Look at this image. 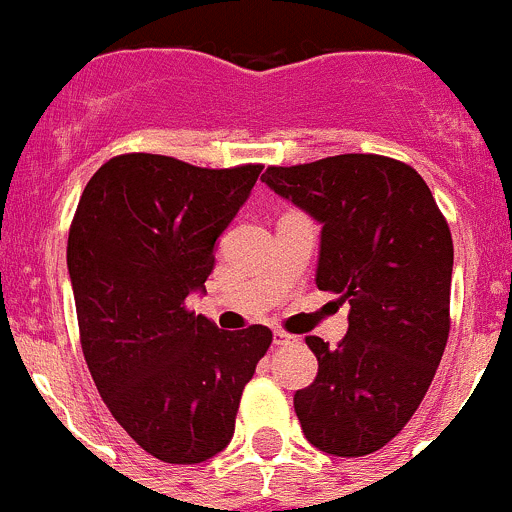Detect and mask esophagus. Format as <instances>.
Wrapping results in <instances>:
<instances>
[{"instance_id": "esophagus-1", "label": "esophagus", "mask_w": 512, "mask_h": 512, "mask_svg": "<svg viewBox=\"0 0 512 512\" xmlns=\"http://www.w3.org/2000/svg\"><path fill=\"white\" fill-rule=\"evenodd\" d=\"M292 342H294L292 334L282 332V329H277V332L272 334V344H275V347H287V344H292Z\"/></svg>"}]
</instances>
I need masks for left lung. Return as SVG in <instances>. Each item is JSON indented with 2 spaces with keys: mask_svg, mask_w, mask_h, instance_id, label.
Masks as SVG:
<instances>
[{
  "mask_svg": "<svg viewBox=\"0 0 512 512\" xmlns=\"http://www.w3.org/2000/svg\"><path fill=\"white\" fill-rule=\"evenodd\" d=\"M265 185L322 225L317 287L349 299L339 347L307 337L317 379L294 394L307 441L339 458L379 451L416 414L448 342L453 240L411 165L344 153L267 168Z\"/></svg>",
  "mask_w": 512,
  "mask_h": 512,
  "instance_id": "left-lung-1",
  "label": "left lung"
}]
</instances>
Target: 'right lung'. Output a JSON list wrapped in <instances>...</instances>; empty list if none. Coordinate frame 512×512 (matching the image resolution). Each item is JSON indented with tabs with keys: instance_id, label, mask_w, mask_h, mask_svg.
I'll return each mask as SVG.
<instances>
[{
	"instance_id": "right-lung-1",
	"label": "right lung",
	"mask_w": 512,
	"mask_h": 512,
	"mask_svg": "<svg viewBox=\"0 0 512 512\" xmlns=\"http://www.w3.org/2000/svg\"><path fill=\"white\" fill-rule=\"evenodd\" d=\"M260 173L128 153L96 170L76 208L66 265L81 349L103 404L158 461L193 466L223 451L272 344L262 324L220 332L188 309Z\"/></svg>"
}]
</instances>
